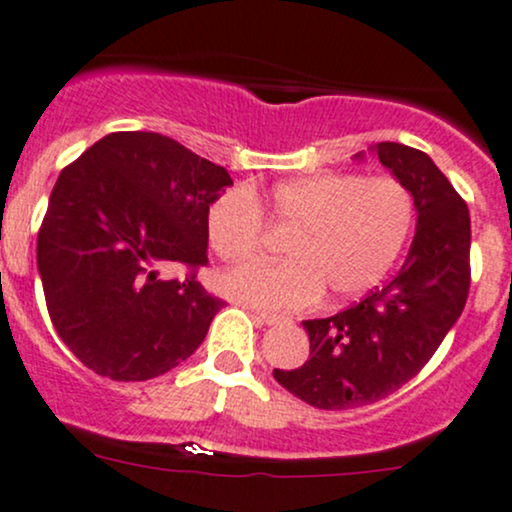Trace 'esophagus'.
I'll return each instance as SVG.
<instances>
[{
    "mask_svg": "<svg viewBox=\"0 0 512 512\" xmlns=\"http://www.w3.org/2000/svg\"><path fill=\"white\" fill-rule=\"evenodd\" d=\"M250 315L255 317L260 325H276V322H281V315H274V313H267V310H250Z\"/></svg>",
    "mask_w": 512,
    "mask_h": 512,
    "instance_id": "esophagus-1",
    "label": "esophagus"
}]
</instances>
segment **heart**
<instances>
[{"instance_id": "obj_1", "label": "heart", "mask_w": 512, "mask_h": 512, "mask_svg": "<svg viewBox=\"0 0 512 512\" xmlns=\"http://www.w3.org/2000/svg\"><path fill=\"white\" fill-rule=\"evenodd\" d=\"M269 219L296 228L289 260H255L219 276V289L236 301L269 310L313 305L330 291L334 301L378 286L402 255L416 219L409 187L390 175H301L272 187ZM267 216L250 187L223 192L207 209L211 250L226 262L248 260L262 248Z\"/></svg>"}]
</instances>
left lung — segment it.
Here are the masks:
<instances>
[{"instance_id":"left-lung-1","label":"left lung","mask_w":512,"mask_h":512,"mask_svg":"<svg viewBox=\"0 0 512 512\" xmlns=\"http://www.w3.org/2000/svg\"><path fill=\"white\" fill-rule=\"evenodd\" d=\"M383 166L414 195L419 221L397 276L342 313L305 320L310 358L274 368L276 383L315 409L380 402L431 361L469 296L472 221L467 202L424 151L380 142Z\"/></svg>"}]
</instances>
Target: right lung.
Wrapping results in <instances>:
<instances>
[{
    "mask_svg": "<svg viewBox=\"0 0 512 512\" xmlns=\"http://www.w3.org/2000/svg\"><path fill=\"white\" fill-rule=\"evenodd\" d=\"M233 185L226 168L156 132H113L69 163L38 231L52 325L93 373L149 380L207 337L223 308L197 281L207 209ZM178 263L185 280H163Z\"/></svg>",
    "mask_w": 512,
    "mask_h": 512,
    "instance_id": "add662e5",
    "label": "right lung"
}]
</instances>
